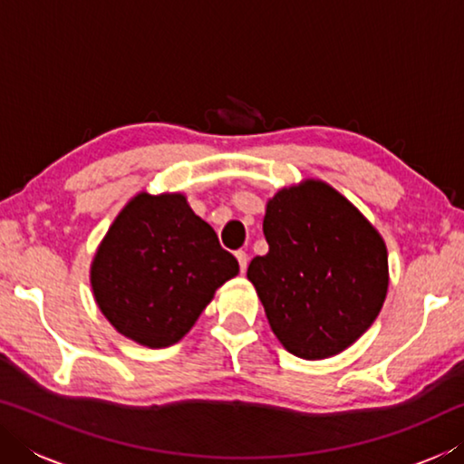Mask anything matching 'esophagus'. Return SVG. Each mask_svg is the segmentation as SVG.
<instances>
[{"instance_id":"1","label":"esophagus","mask_w":464,"mask_h":464,"mask_svg":"<svg viewBox=\"0 0 464 464\" xmlns=\"http://www.w3.org/2000/svg\"><path fill=\"white\" fill-rule=\"evenodd\" d=\"M235 257H237V262H239V270L246 272L247 270V254H246V251H243V249L235 251Z\"/></svg>"}]
</instances>
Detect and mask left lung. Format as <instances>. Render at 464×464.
Returning <instances> with one entry per match:
<instances>
[{
  "label": "left lung",
  "instance_id": "1",
  "mask_svg": "<svg viewBox=\"0 0 464 464\" xmlns=\"http://www.w3.org/2000/svg\"><path fill=\"white\" fill-rule=\"evenodd\" d=\"M268 254L247 278L272 332L298 358L340 354L362 335L387 295V247L374 227L324 182L285 188L264 217Z\"/></svg>",
  "mask_w": 464,
  "mask_h": 464
}]
</instances>
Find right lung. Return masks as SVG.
Instances as JSON below:
<instances>
[{"mask_svg":"<svg viewBox=\"0 0 464 464\" xmlns=\"http://www.w3.org/2000/svg\"><path fill=\"white\" fill-rule=\"evenodd\" d=\"M239 272L182 194H139L92 264L98 307L122 335L166 348L190 332L215 290Z\"/></svg>","mask_w":464,"mask_h":464,"instance_id":"right-lung-1","label":"right lung"}]
</instances>
